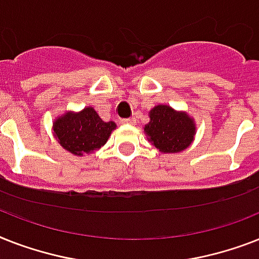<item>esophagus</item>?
Segmentation results:
<instances>
[{
	"label": "esophagus",
	"mask_w": 259,
	"mask_h": 259,
	"mask_svg": "<svg viewBox=\"0 0 259 259\" xmlns=\"http://www.w3.org/2000/svg\"><path fill=\"white\" fill-rule=\"evenodd\" d=\"M122 123H125V125H136V119L125 118V119H122Z\"/></svg>",
	"instance_id": "obj_1"
}]
</instances>
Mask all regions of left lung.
Wrapping results in <instances>:
<instances>
[{
  "instance_id": "left-lung-1",
  "label": "left lung",
  "mask_w": 259,
  "mask_h": 259,
  "mask_svg": "<svg viewBox=\"0 0 259 259\" xmlns=\"http://www.w3.org/2000/svg\"><path fill=\"white\" fill-rule=\"evenodd\" d=\"M145 132L150 144L159 151L177 153L190 145L195 127L188 114L178 113L166 105H158L150 111V122L145 125Z\"/></svg>"
}]
</instances>
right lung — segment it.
<instances>
[{
  "label": "right lung",
  "instance_id": "1",
  "mask_svg": "<svg viewBox=\"0 0 259 259\" xmlns=\"http://www.w3.org/2000/svg\"><path fill=\"white\" fill-rule=\"evenodd\" d=\"M54 136L61 146L75 155L90 154L104 146L115 129L113 121L105 122L93 108L81 113H66L54 122Z\"/></svg>",
  "mask_w": 259,
  "mask_h": 259
}]
</instances>
